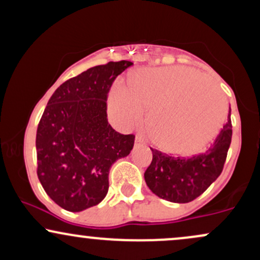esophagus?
<instances>
[{
	"mask_svg": "<svg viewBox=\"0 0 260 260\" xmlns=\"http://www.w3.org/2000/svg\"><path fill=\"white\" fill-rule=\"evenodd\" d=\"M143 144H144V140H143L142 137H136V139H134V147H140Z\"/></svg>",
	"mask_w": 260,
	"mask_h": 260,
	"instance_id": "esophagus-1",
	"label": "esophagus"
}]
</instances>
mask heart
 <instances>
[{
  "label": "heart",
  "mask_w": 260,
  "mask_h": 260,
  "mask_svg": "<svg viewBox=\"0 0 260 260\" xmlns=\"http://www.w3.org/2000/svg\"><path fill=\"white\" fill-rule=\"evenodd\" d=\"M226 100L203 76L187 67L145 68L131 85L117 83L109 96V112L131 126L150 109L147 128L151 142L171 154H192L207 145L221 126Z\"/></svg>",
  "instance_id": "1"
}]
</instances>
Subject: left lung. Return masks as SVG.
<instances>
[{
    "label": "left lung",
    "instance_id": "obj_1",
    "mask_svg": "<svg viewBox=\"0 0 260 260\" xmlns=\"http://www.w3.org/2000/svg\"><path fill=\"white\" fill-rule=\"evenodd\" d=\"M231 120L217 134L204 153L190 157H174L156 149L144 172L149 189L161 199L172 203H189L198 198L222 172L231 144Z\"/></svg>",
    "mask_w": 260,
    "mask_h": 260
}]
</instances>
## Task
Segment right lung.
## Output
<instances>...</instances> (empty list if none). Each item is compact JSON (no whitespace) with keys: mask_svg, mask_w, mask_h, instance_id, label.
I'll return each mask as SVG.
<instances>
[{"mask_svg":"<svg viewBox=\"0 0 260 260\" xmlns=\"http://www.w3.org/2000/svg\"><path fill=\"white\" fill-rule=\"evenodd\" d=\"M129 61L95 66L66 80L50 98L37 132L38 177L46 194L68 211L98 205L109 190L115 161L129 155L133 134L107 122V92Z\"/></svg>","mask_w":260,"mask_h":260,"instance_id":"obj_1","label":"right lung"}]
</instances>
